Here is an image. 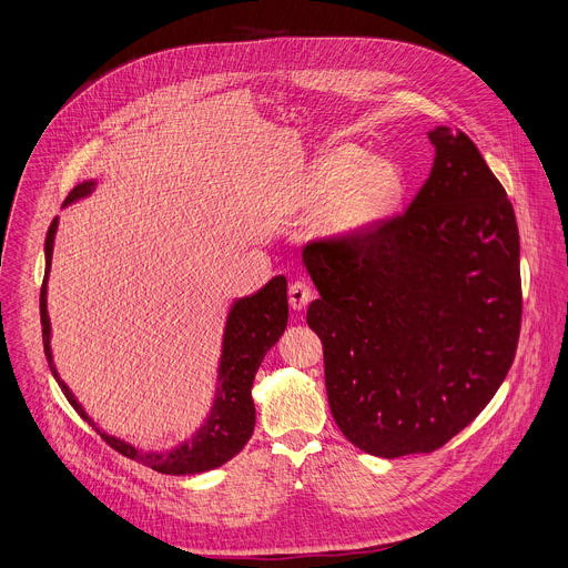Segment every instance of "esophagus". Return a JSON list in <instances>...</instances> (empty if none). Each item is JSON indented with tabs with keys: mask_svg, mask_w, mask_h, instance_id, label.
Returning <instances> with one entry per match:
<instances>
[{
	"mask_svg": "<svg viewBox=\"0 0 568 568\" xmlns=\"http://www.w3.org/2000/svg\"><path fill=\"white\" fill-rule=\"evenodd\" d=\"M314 298V290L305 281H294L290 285V305L294 310H305V305Z\"/></svg>",
	"mask_w": 568,
	"mask_h": 568,
	"instance_id": "esophagus-1",
	"label": "esophagus"
}]
</instances>
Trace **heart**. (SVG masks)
I'll use <instances>...</instances> for the list:
<instances>
[{
    "label": "heart",
    "mask_w": 568,
    "mask_h": 568,
    "mask_svg": "<svg viewBox=\"0 0 568 568\" xmlns=\"http://www.w3.org/2000/svg\"><path fill=\"white\" fill-rule=\"evenodd\" d=\"M312 193L329 200L326 231L359 235L377 226L402 195V175L388 159H368L366 150L346 143L323 154L312 171Z\"/></svg>",
    "instance_id": "obj_1"
}]
</instances>
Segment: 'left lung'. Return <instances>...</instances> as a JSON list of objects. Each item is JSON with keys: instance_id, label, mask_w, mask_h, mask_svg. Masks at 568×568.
I'll return each instance as SVG.
<instances>
[{"instance_id": "obj_1", "label": "left lung", "mask_w": 568, "mask_h": 568, "mask_svg": "<svg viewBox=\"0 0 568 568\" xmlns=\"http://www.w3.org/2000/svg\"><path fill=\"white\" fill-rule=\"evenodd\" d=\"M429 141L434 166L407 211L303 250L333 418L382 458L434 452L465 429L506 379L521 331L506 189L467 134L440 125Z\"/></svg>"}]
</instances>
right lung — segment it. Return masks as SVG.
Returning a JSON list of instances; mask_svg holds the SVG:
<instances>
[{
    "instance_id": "obj_1",
    "label": "right lung",
    "mask_w": 568,
    "mask_h": 568,
    "mask_svg": "<svg viewBox=\"0 0 568 568\" xmlns=\"http://www.w3.org/2000/svg\"><path fill=\"white\" fill-rule=\"evenodd\" d=\"M94 189V182H85L75 186L64 204L88 195ZM58 220L51 222L44 240L47 252V267H44V281L40 290V321H42V344L44 355L49 362V368L53 377L58 379V386L62 388L64 397L69 399L71 407L85 418L94 429L97 425L88 418V414L80 409V404L67 388V384L58 377L55 366L51 362V348H49V314H47V276L51 267V252H53V233H55ZM287 326V281L285 276H274L263 290L256 294L235 301L224 331V344H222V362H220V386H217V399L211 418L206 425L197 432V436L182 447L164 454H145L134 449L132 445L108 436L103 432L101 438L123 454L130 460H136L141 465H148L161 474H200L213 467H220L229 458H233L254 434L256 425V409L252 399V384L254 375L265 357V353L278 342Z\"/></svg>"
}]
</instances>
